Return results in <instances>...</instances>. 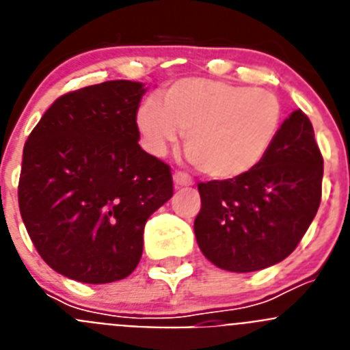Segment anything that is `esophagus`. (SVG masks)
Instances as JSON below:
<instances>
[{"label": "esophagus", "instance_id": "obj_1", "mask_svg": "<svg viewBox=\"0 0 350 350\" xmlns=\"http://www.w3.org/2000/svg\"><path fill=\"white\" fill-rule=\"evenodd\" d=\"M173 182H175L177 187H189V185H193V178H191L187 173L182 172L173 173Z\"/></svg>", "mask_w": 350, "mask_h": 350}]
</instances>
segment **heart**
Returning a JSON list of instances; mask_svg holds the SVG:
<instances>
[{
    "instance_id": "1",
    "label": "heart",
    "mask_w": 350,
    "mask_h": 350,
    "mask_svg": "<svg viewBox=\"0 0 350 350\" xmlns=\"http://www.w3.org/2000/svg\"><path fill=\"white\" fill-rule=\"evenodd\" d=\"M284 108L270 89L221 80L180 79L138 107L145 148L165 156L184 133V150L213 180H233L261 165L279 137Z\"/></svg>"
}]
</instances>
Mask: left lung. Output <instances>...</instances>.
<instances>
[{"mask_svg": "<svg viewBox=\"0 0 350 350\" xmlns=\"http://www.w3.org/2000/svg\"><path fill=\"white\" fill-rule=\"evenodd\" d=\"M323 170L310 119L295 110L258 168L233 180L198 184L202 210L194 233L205 258L237 273L286 259L319 208Z\"/></svg>", "mask_w": 350, "mask_h": 350, "instance_id": "1", "label": "left lung"}]
</instances>
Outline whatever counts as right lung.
<instances>
[{"mask_svg":"<svg viewBox=\"0 0 350 350\" xmlns=\"http://www.w3.org/2000/svg\"><path fill=\"white\" fill-rule=\"evenodd\" d=\"M142 82L110 80L51 105L24 145L18 208L52 270L85 284L126 279L147 219L173 196L166 163L138 145Z\"/></svg>","mask_w":350,"mask_h":350,"instance_id":"obj_1","label":"right lung"}]
</instances>
